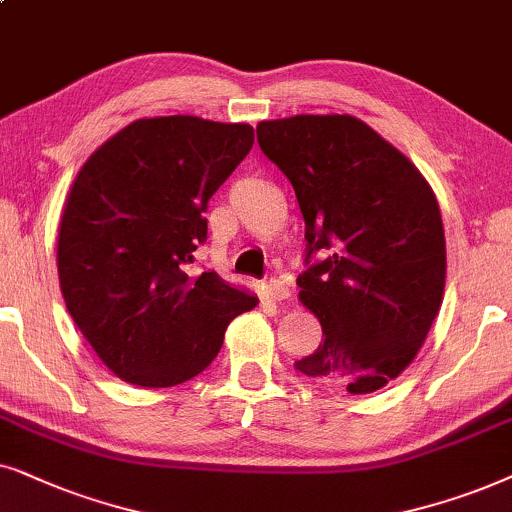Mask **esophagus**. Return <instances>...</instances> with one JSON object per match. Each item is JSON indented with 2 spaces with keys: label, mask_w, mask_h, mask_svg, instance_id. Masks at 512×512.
Wrapping results in <instances>:
<instances>
[{
  "label": "esophagus",
  "mask_w": 512,
  "mask_h": 512,
  "mask_svg": "<svg viewBox=\"0 0 512 512\" xmlns=\"http://www.w3.org/2000/svg\"><path fill=\"white\" fill-rule=\"evenodd\" d=\"M269 295L278 299V302H281V299H288L290 297V285L285 283L283 278H271V281H269Z\"/></svg>",
  "instance_id": "34e87169"
}]
</instances>
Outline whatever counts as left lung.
Masks as SVG:
<instances>
[{"label": "left lung", "mask_w": 512, "mask_h": 512, "mask_svg": "<svg viewBox=\"0 0 512 512\" xmlns=\"http://www.w3.org/2000/svg\"><path fill=\"white\" fill-rule=\"evenodd\" d=\"M257 142L302 208L299 299L325 337L295 370L353 395L379 391L412 363L442 304L435 194L407 156L349 114L262 121Z\"/></svg>", "instance_id": "left-lung-1"}]
</instances>
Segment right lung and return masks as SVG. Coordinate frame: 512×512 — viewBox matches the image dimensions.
Returning <instances> with one entry per match:
<instances>
[{
	"label": "right lung",
	"mask_w": 512,
	"mask_h": 512,
	"mask_svg": "<svg viewBox=\"0 0 512 512\" xmlns=\"http://www.w3.org/2000/svg\"><path fill=\"white\" fill-rule=\"evenodd\" d=\"M248 124L189 114L138 119L79 170L58 236L67 311L119 379L166 388L196 377L257 297L194 274L208 201L252 149Z\"/></svg>",
	"instance_id": "right-lung-1"
}]
</instances>
